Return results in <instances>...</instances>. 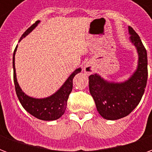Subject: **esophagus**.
<instances>
[{
    "label": "esophagus",
    "mask_w": 152,
    "mask_h": 152,
    "mask_svg": "<svg viewBox=\"0 0 152 152\" xmlns=\"http://www.w3.org/2000/svg\"><path fill=\"white\" fill-rule=\"evenodd\" d=\"M94 66H93L91 63H86V66H84V71H85V72H86V74H88V75L92 74V73L94 72Z\"/></svg>",
    "instance_id": "obj_1"
}]
</instances>
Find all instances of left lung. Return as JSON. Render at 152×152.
Returning <instances> with one entry per match:
<instances>
[{"instance_id":"1","label":"left lung","mask_w":152,"mask_h":152,"mask_svg":"<svg viewBox=\"0 0 152 152\" xmlns=\"http://www.w3.org/2000/svg\"><path fill=\"white\" fill-rule=\"evenodd\" d=\"M130 40L138 53L137 70L130 78L122 83L108 82L94 74L89 77L90 94L98 112L107 120L115 121L131 113L140 102L147 86V54L139 36L129 27Z\"/></svg>"}]
</instances>
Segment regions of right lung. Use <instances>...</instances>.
Returning <instances> with one entry per match:
<instances>
[{"label":"right lung","instance_id":"1","mask_svg":"<svg viewBox=\"0 0 152 152\" xmlns=\"http://www.w3.org/2000/svg\"><path fill=\"white\" fill-rule=\"evenodd\" d=\"M40 23L38 20L32 24L28 30L25 31L20 38L23 40L27 35H28L34 29L37 24ZM17 47L15 48L13 55V68H14V82H15V91L18 96V100L23 106V107L31 115L42 121H54L60 118L66 111V102L69 97V94L72 90L73 86V78L77 73L80 72L81 69L75 70L71 76L68 77L63 86L60 88L55 94L50 96L45 99H34L29 96L26 95L22 91L21 88L18 86V83L16 78V72H15V52L17 50Z\"/></svg>","mask_w":152,"mask_h":152}]
</instances>
